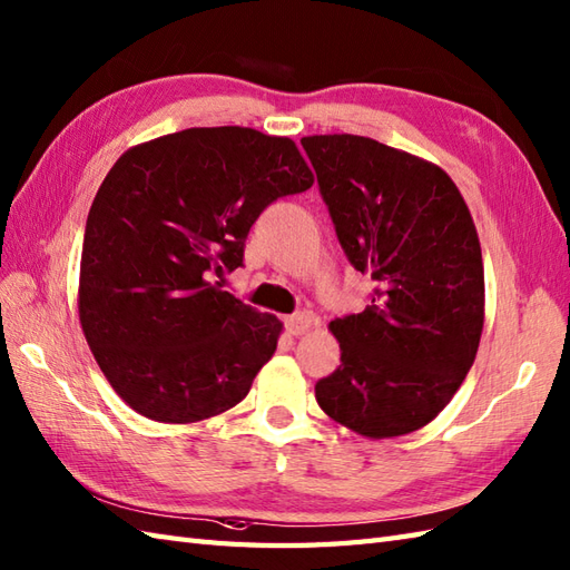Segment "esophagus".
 <instances>
[{"mask_svg": "<svg viewBox=\"0 0 570 570\" xmlns=\"http://www.w3.org/2000/svg\"><path fill=\"white\" fill-rule=\"evenodd\" d=\"M313 323L315 321L308 313H296V315L286 317V330H288V335H303V333H308Z\"/></svg>", "mask_w": 570, "mask_h": 570, "instance_id": "34e87169", "label": "esophagus"}]
</instances>
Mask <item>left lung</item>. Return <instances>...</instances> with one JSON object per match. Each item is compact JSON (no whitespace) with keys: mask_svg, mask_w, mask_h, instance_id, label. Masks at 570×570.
I'll return each instance as SVG.
<instances>
[{"mask_svg":"<svg viewBox=\"0 0 570 570\" xmlns=\"http://www.w3.org/2000/svg\"><path fill=\"white\" fill-rule=\"evenodd\" d=\"M303 150L372 303L335 317L340 366L315 401L372 440L425 428L454 399L483 330V257L444 169L364 136H308Z\"/></svg>","mask_w":570,"mask_h":570,"instance_id":"8db88e82","label":"left lung"}]
</instances>
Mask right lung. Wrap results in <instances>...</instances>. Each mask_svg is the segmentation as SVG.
<instances>
[{"mask_svg":"<svg viewBox=\"0 0 570 570\" xmlns=\"http://www.w3.org/2000/svg\"><path fill=\"white\" fill-rule=\"evenodd\" d=\"M313 187L296 142L255 128H187L118 157L89 208L79 323L114 391L157 422L240 403L282 323L223 291L276 198Z\"/></svg>","mask_w":570,"mask_h":570,"instance_id":"right-lung-1","label":"right lung"}]
</instances>
